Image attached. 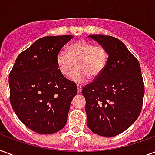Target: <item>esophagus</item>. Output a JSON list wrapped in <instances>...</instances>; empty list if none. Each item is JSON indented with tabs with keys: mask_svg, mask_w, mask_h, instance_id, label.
<instances>
[{
	"mask_svg": "<svg viewBox=\"0 0 155 155\" xmlns=\"http://www.w3.org/2000/svg\"><path fill=\"white\" fill-rule=\"evenodd\" d=\"M83 89V87L82 86H80V85H77V90L78 92H81V91H82Z\"/></svg>",
	"mask_w": 155,
	"mask_h": 155,
	"instance_id": "esophagus-1",
	"label": "esophagus"
}]
</instances>
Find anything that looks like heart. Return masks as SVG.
Listing matches in <instances>:
<instances>
[{
  "instance_id": "obj_1",
  "label": "heart",
  "mask_w": 155,
  "mask_h": 155,
  "mask_svg": "<svg viewBox=\"0 0 155 155\" xmlns=\"http://www.w3.org/2000/svg\"><path fill=\"white\" fill-rule=\"evenodd\" d=\"M108 59V54L104 47L80 40L68 46L66 52H58L55 63L58 71L64 76L70 74L75 63L77 68L71 75L70 79L74 82L83 83L88 76L95 79L101 75Z\"/></svg>"
}]
</instances>
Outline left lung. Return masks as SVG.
Instances as JSON below:
<instances>
[{
  "mask_svg": "<svg viewBox=\"0 0 155 155\" xmlns=\"http://www.w3.org/2000/svg\"><path fill=\"white\" fill-rule=\"evenodd\" d=\"M107 50L105 69L82 89L86 100L87 125L96 134L113 137L126 130L140 115L144 82L138 60L120 40L90 35Z\"/></svg>",
  "mask_w": 155,
  "mask_h": 155,
  "instance_id": "8db88e82",
  "label": "left lung"
}]
</instances>
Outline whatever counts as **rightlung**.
Wrapping results in <instances>:
<instances>
[{
  "label": "right lung",
  "mask_w": 155,
  "mask_h": 155,
  "mask_svg": "<svg viewBox=\"0 0 155 155\" xmlns=\"http://www.w3.org/2000/svg\"><path fill=\"white\" fill-rule=\"evenodd\" d=\"M71 35L47 36L35 41L18 56L8 75L10 103L29 129L51 134L65 126L75 83L58 71L56 54Z\"/></svg>",
  "instance_id": "right-lung-1"
}]
</instances>
